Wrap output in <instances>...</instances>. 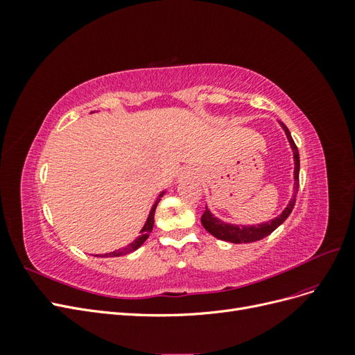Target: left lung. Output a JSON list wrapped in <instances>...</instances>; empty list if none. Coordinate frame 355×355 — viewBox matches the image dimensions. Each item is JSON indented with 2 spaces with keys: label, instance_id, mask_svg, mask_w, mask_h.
Returning a JSON list of instances; mask_svg holds the SVG:
<instances>
[{
  "label": "left lung",
  "instance_id": "left-lung-1",
  "mask_svg": "<svg viewBox=\"0 0 355 355\" xmlns=\"http://www.w3.org/2000/svg\"><path fill=\"white\" fill-rule=\"evenodd\" d=\"M280 124L284 128L288 142H290V145H292V149H293V158H295V196H293V198L290 200V202L287 204V207L284 209V211L280 214V216L270 220V222H266V223L257 225V227H256V225H254V227H239V225L223 223L218 218H214L206 207V211H204L202 216H201V223H202V227L206 228V231L210 232L211 235H214L216 239L223 240V241L235 243V244L253 243V241H257V240H262V239L268 237V235H270L274 230L280 227V225L288 218V214L292 213V210L295 207V202H296L297 191H299V151H297V146L292 139V135H290L286 124L284 123H280Z\"/></svg>",
  "mask_w": 355,
  "mask_h": 355
}]
</instances>
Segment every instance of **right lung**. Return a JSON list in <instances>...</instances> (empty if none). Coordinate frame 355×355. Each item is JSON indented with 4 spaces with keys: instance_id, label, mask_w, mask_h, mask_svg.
Masks as SVG:
<instances>
[{
    "instance_id": "1",
    "label": "right lung",
    "mask_w": 355,
    "mask_h": 355,
    "mask_svg": "<svg viewBox=\"0 0 355 355\" xmlns=\"http://www.w3.org/2000/svg\"><path fill=\"white\" fill-rule=\"evenodd\" d=\"M161 196H163V194H161ZM158 202H159V198L155 201V204L153 206L151 211H149L148 220H146L145 227H144L142 231H141V237L136 239L133 243H130L127 247H124V249H118L116 252L108 253V254H105V256H110V257H114V256H124V254H127V253H132V252H135L136 249H139V247H141V245L145 243V240L149 237V234H151V231H153V227H154V214H155V209H157V204H158ZM96 256H98V254H96Z\"/></svg>"
}]
</instances>
